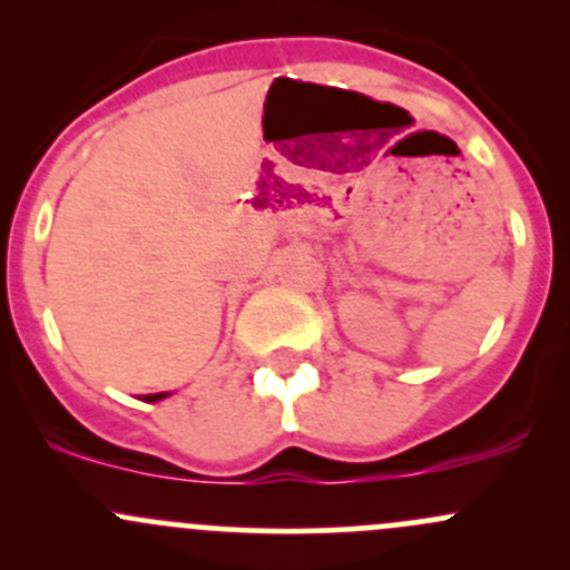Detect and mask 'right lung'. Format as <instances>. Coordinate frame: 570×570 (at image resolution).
<instances>
[{
  "instance_id": "1",
  "label": "right lung",
  "mask_w": 570,
  "mask_h": 570,
  "mask_svg": "<svg viewBox=\"0 0 570 570\" xmlns=\"http://www.w3.org/2000/svg\"><path fill=\"white\" fill-rule=\"evenodd\" d=\"M168 392H159V394H146V402H157V400H165Z\"/></svg>"
}]
</instances>
